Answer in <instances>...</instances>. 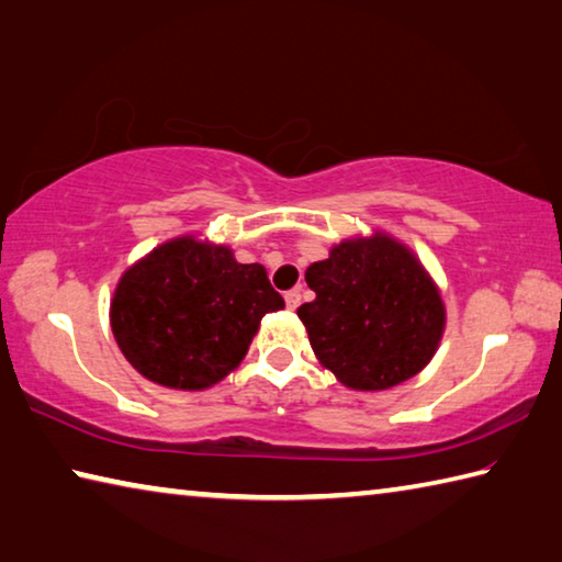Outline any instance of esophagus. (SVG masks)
<instances>
[{
	"label": "esophagus",
	"mask_w": 562,
	"mask_h": 562,
	"mask_svg": "<svg viewBox=\"0 0 562 562\" xmlns=\"http://www.w3.org/2000/svg\"><path fill=\"white\" fill-rule=\"evenodd\" d=\"M300 300H302L300 290H290V292H284V304H288V310H297V307H300Z\"/></svg>",
	"instance_id": "esophagus-1"
}]
</instances>
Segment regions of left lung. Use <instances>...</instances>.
<instances>
[{
	"instance_id": "left-lung-1",
	"label": "left lung",
	"mask_w": 562,
	"mask_h": 562,
	"mask_svg": "<svg viewBox=\"0 0 562 562\" xmlns=\"http://www.w3.org/2000/svg\"><path fill=\"white\" fill-rule=\"evenodd\" d=\"M317 297L297 310L322 367L357 392L416 376L439 349L446 310L429 272L406 245L355 237L304 272Z\"/></svg>"
}]
</instances>
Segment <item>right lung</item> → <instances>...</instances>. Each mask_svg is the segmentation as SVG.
Here are the masks:
<instances>
[{"instance_id":"right-lung-1","label":"right lung","mask_w":562,"mask_h":562,"mask_svg":"<svg viewBox=\"0 0 562 562\" xmlns=\"http://www.w3.org/2000/svg\"><path fill=\"white\" fill-rule=\"evenodd\" d=\"M282 307L262 265H240L231 247L186 235L123 272L111 329L138 374L201 392L240 364L260 319Z\"/></svg>"}]
</instances>
